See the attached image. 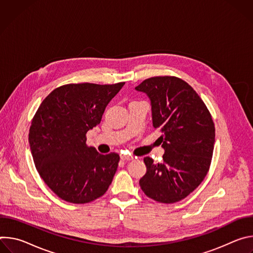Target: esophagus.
I'll return each mask as SVG.
<instances>
[{
  "label": "esophagus",
  "mask_w": 253,
  "mask_h": 253,
  "mask_svg": "<svg viewBox=\"0 0 253 253\" xmlns=\"http://www.w3.org/2000/svg\"><path fill=\"white\" fill-rule=\"evenodd\" d=\"M120 158L122 159V160H126V161H130V160H133V158H134V156H132V155H125V154H121L120 155Z\"/></svg>",
  "instance_id": "34e87169"
}]
</instances>
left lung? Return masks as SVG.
<instances>
[{
    "instance_id": "1",
    "label": "left lung",
    "mask_w": 253,
    "mask_h": 253,
    "mask_svg": "<svg viewBox=\"0 0 253 253\" xmlns=\"http://www.w3.org/2000/svg\"><path fill=\"white\" fill-rule=\"evenodd\" d=\"M135 90L150 99L152 124L160 129L163 162L144 158L139 181L149 198L174 203L188 196L205 178L212 158L215 128L204 102L185 81L170 76L144 80Z\"/></svg>"
}]
</instances>
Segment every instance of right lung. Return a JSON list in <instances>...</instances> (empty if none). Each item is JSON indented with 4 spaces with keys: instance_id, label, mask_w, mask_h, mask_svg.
I'll list each match as a JSON object with an SVG mask.
<instances>
[{
    "instance_id": "add662e5",
    "label": "right lung",
    "mask_w": 253,
    "mask_h": 253,
    "mask_svg": "<svg viewBox=\"0 0 253 253\" xmlns=\"http://www.w3.org/2000/svg\"><path fill=\"white\" fill-rule=\"evenodd\" d=\"M124 84L64 85L52 91L36 112L29 132L33 160L61 199L88 203L110 186L120 157L87 146L86 133L100 124L105 108Z\"/></svg>"
}]
</instances>
